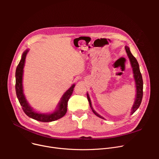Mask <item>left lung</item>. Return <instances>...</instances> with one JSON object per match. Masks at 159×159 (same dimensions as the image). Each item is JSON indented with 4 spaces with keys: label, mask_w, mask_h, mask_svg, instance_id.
<instances>
[{
    "label": "left lung",
    "mask_w": 159,
    "mask_h": 159,
    "mask_svg": "<svg viewBox=\"0 0 159 159\" xmlns=\"http://www.w3.org/2000/svg\"><path fill=\"white\" fill-rule=\"evenodd\" d=\"M125 50H126V52L127 53V55L129 58V60L130 61L131 66L132 68V71L133 73V77H134V80H135V88H136V95H135V99L134 103L133 104V106L131 109V115L134 113L136 110L139 107L141 102H142V99H143V77H142V75L139 69V63L137 61L135 57L133 56L129 48L127 46H125ZM87 98L88 100V102L89 103V106L91 109L92 110L93 113L97 115L98 117L102 119H105L103 116L101 115H100L98 113H97L93 108L92 104H91V101L89 97V95L88 93L87 92Z\"/></svg>",
    "instance_id": "obj_1"
}]
</instances>
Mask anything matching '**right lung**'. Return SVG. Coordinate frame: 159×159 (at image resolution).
<instances>
[{
    "label": "right lung",
    "instance_id": "1",
    "mask_svg": "<svg viewBox=\"0 0 159 159\" xmlns=\"http://www.w3.org/2000/svg\"><path fill=\"white\" fill-rule=\"evenodd\" d=\"M29 52V49H27L25 50L22 55L21 59L19 64L16 67L15 72V90L16 97L18 98L20 104L21 105L24 112L26 113L29 117L35 119L36 120L48 122H52L59 119L66 115L67 112V106H68V102L69 98L73 91V88H75V84H73L62 96L59 102L58 103L55 110L52 113H42L33 110V108L30 105L27 101L26 98L25 97L23 89V73H24V67L25 64V60L26 57Z\"/></svg>",
    "mask_w": 159,
    "mask_h": 159
}]
</instances>
